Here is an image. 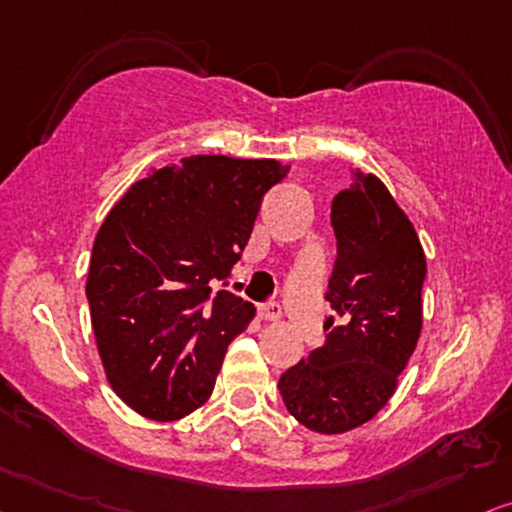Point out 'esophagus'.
<instances>
[{
  "label": "esophagus",
  "mask_w": 512,
  "mask_h": 512,
  "mask_svg": "<svg viewBox=\"0 0 512 512\" xmlns=\"http://www.w3.org/2000/svg\"><path fill=\"white\" fill-rule=\"evenodd\" d=\"M257 314H260L262 321H278L283 316V309L278 302H264L260 304V309H257Z\"/></svg>",
  "instance_id": "34e87169"
}]
</instances>
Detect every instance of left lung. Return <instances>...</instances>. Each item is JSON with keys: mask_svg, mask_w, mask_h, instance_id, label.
I'll return each mask as SVG.
<instances>
[{"mask_svg": "<svg viewBox=\"0 0 512 512\" xmlns=\"http://www.w3.org/2000/svg\"><path fill=\"white\" fill-rule=\"evenodd\" d=\"M338 260L326 300V345L278 380L297 423L321 435L364 425L390 401L423 328L428 264L411 219L375 174L352 170L333 198Z\"/></svg>", "mask_w": 512, "mask_h": 512, "instance_id": "obj_1", "label": "left lung"}]
</instances>
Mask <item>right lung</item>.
Returning a JSON list of instances; mask_svg holds the SVG:
<instances>
[{
  "label": "right lung",
  "mask_w": 512,
  "mask_h": 512,
  "mask_svg": "<svg viewBox=\"0 0 512 512\" xmlns=\"http://www.w3.org/2000/svg\"><path fill=\"white\" fill-rule=\"evenodd\" d=\"M278 160L191 155L134 181L94 238L87 276L96 347L115 394L151 420L210 399L226 347L255 307L217 290L241 260Z\"/></svg>",
  "instance_id": "right-lung-1"
}]
</instances>
